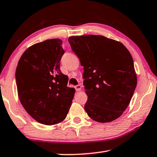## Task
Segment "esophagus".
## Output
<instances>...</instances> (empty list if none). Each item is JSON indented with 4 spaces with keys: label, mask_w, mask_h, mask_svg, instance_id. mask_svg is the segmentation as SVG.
Returning <instances> with one entry per match:
<instances>
[{
    "label": "esophagus",
    "mask_w": 157,
    "mask_h": 157,
    "mask_svg": "<svg viewBox=\"0 0 157 157\" xmlns=\"http://www.w3.org/2000/svg\"><path fill=\"white\" fill-rule=\"evenodd\" d=\"M81 88H82V86L79 84V85H77V86H75V89L76 90V91H80Z\"/></svg>",
    "instance_id": "esophagus-1"
}]
</instances>
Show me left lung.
I'll list each match as a JSON object with an SVG mask.
<instances>
[{"label": "left lung", "mask_w": 157, "mask_h": 157, "mask_svg": "<svg viewBox=\"0 0 157 157\" xmlns=\"http://www.w3.org/2000/svg\"><path fill=\"white\" fill-rule=\"evenodd\" d=\"M71 47L84 66V109L93 120L109 123L128 107L137 84L134 62L121 42L100 35L73 36Z\"/></svg>", "instance_id": "obj_1"}]
</instances>
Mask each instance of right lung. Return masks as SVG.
Here are the masks:
<instances>
[{
	"mask_svg": "<svg viewBox=\"0 0 157 157\" xmlns=\"http://www.w3.org/2000/svg\"><path fill=\"white\" fill-rule=\"evenodd\" d=\"M59 39L33 45L23 52L16 70L21 105L39 123L52 125L66 118L75 90L67 86L68 76L60 71L64 53Z\"/></svg>",
	"mask_w": 157,
	"mask_h": 157,
	"instance_id": "right-lung-1",
	"label": "right lung"
}]
</instances>
